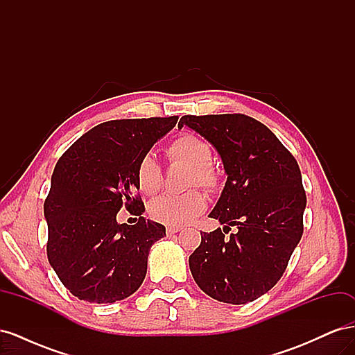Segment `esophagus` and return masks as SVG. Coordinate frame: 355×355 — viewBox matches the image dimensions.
<instances>
[{"instance_id":"1","label":"esophagus","mask_w":355,"mask_h":355,"mask_svg":"<svg viewBox=\"0 0 355 355\" xmlns=\"http://www.w3.org/2000/svg\"><path fill=\"white\" fill-rule=\"evenodd\" d=\"M182 228H179V227H168L167 230H166V232H167V235H173V234H176V232H179Z\"/></svg>"}]
</instances>
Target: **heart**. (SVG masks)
I'll list each match as a JSON object with an SVG mask.
<instances>
[{
  "label": "heart",
  "instance_id": "obj_1",
  "mask_svg": "<svg viewBox=\"0 0 355 355\" xmlns=\"http://www.w3.org/2000/svg\"><path fill=\"white\" fill-rule=\"evenodd\" d=\"M170 161H180L192 166L188 187H202L210 192L220 187V175L211 164L213 149L207 141L196 135H182L167 148ZM137 187L145 196H157L164 187V173L158 161L146 154L136 167ZM207 209V197L200 189H191L185 194H166L154 200L148 207L153 220L168 227H184L196 220Z\"/></svg>",
  "mask_w": 355,
  "mask_h": 355
}]
</instances>
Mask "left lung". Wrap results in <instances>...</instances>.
Returning <instances> with one entry per match:
<instances>
[{"label":"left lung","instance_id":"left-lung-1","mask_svg":"<svg viewBox=\"0 0 355 355\" xmlns=\"http://www.w3.org/2000/svg\"><path fill=\"white\" fill-rule=\"evenodd\" d=\"M218 149L228 179L210 218L228 225L201 232L191 274L210 297L243 305L283 277L304 234L306 194L297 161L261 121L244 114L184 115ZM231 226L239 231L226 237Z\"/></svg>","mask_w":355,"mask_h":355}]
</instances>
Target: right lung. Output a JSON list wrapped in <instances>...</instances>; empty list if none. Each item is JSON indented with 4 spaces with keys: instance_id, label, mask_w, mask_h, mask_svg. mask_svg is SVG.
<instances>
[{
    "instance_id": "add662e5",
    "label": "right lung",
    "mask_w": 355,
    "mask_h": 355,
    "mask_svg": "<svg viewBox=\"0 0 355 355\" xmlns=\"http://www.w3.org/2000/svg\"><path fill=\"white\" fill-rule=\"evenodd\" d=\"M178 120L173 115L106 121L59 158L44 201L47 257L73 296L112 304L141 287L149 249L166 228L142 218L136 167ZM121 208L139 216L135 225L116 222Z\"/></svg>"
}]
</instances>
